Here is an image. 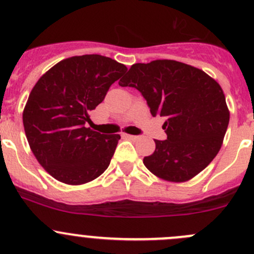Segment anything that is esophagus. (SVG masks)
I'll use <instances>...</instances> for the list:
<instances>
[{
  "mask_svg": "<svg viewBox=\"0 0 254 254\" xmlns=\"http://www.w3.org/2000/svg\"><path fill=\"white\" fill-rule=\"evenodd\" d=\"M124 136L127 137V139H130V140H136V139H137V136H135V135H129V134H125Z\"/></svg>",
  "mask_w": 254,
  "mask_h": 254,
  "instance_id": "obj_1",
  "label": "esophagus"
}]
</instances>
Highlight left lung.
Listing matches in <instances>:
<instances>
[{
    "mask_svg": "<svg viewBox=\"0 0 254 254\" xmlns=\"http://www.w3.org/2000/svg\"><path fill=\"white\" fill-rule=\"evenodd\" d=\"M134 87L152 117L166 118L167 140H155L143 158L150 172L168 182H186L200 173L221 148L230 112L220 84L203 70L175 60L134 64L119 81Z\"/></svg>",
    "mask_w": 254,
    "mask_h": 254,
    "instance_id": "left-lung-1",
    "label": "left lung"
}]
</instances>
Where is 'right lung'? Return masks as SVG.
<instances>
[{"label": "right lung", "instance_id": "right-lung-1", "mask_svg": "<svg viewBox=\"0 0 254 254\" xmlns=\"http://www.w3.org/2000/svg\"><path fill=\"white\" fill-rule=\"evenodd\" d=\"M127 66L102 55L56 64L33 87L23 112L25 136L38 162L63 183L78 186L108 168L120 135L86 127Z\"/></svg>", "mask_w": 254, "mask_h": 254}]
</instances>
